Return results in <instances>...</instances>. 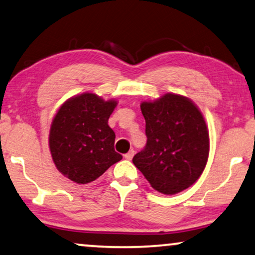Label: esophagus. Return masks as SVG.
I'll use <instances>...</instances> for the list:
<instances>
[{
  "label": "esophagus",
  "mask_w": 255,
  "mask_h": 255,
  "mask_svg": "<svg viewBox=\"0 0 255 255\" xmlns=\"http://www.w3.org/2000/svg\"><path fill=\"white\" fill-rule=\"evenodd\" d=\"M134 153H135L134 150H130V151L127 152L126 155H125V158L128 159V160H130V159L132 158V157H134Z\"/></svg>",
  "instance_id": "esophagus-1"
}]
</instances>
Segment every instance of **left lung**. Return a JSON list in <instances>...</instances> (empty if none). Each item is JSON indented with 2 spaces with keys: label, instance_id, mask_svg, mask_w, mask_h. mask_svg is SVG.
Listing matches in <instances>:
<instances>
[{
  "label": "left lung",
  "instance_id": "obj_1",
  "mask_svg": "<svg viewBox=\"0 0 255 255\" xmlns=\"http://www.w3.org/2000/svg\"><path fill=\"white\" fill-rule=\"evenodd\" d=\"M141 111L148 139L132 163L162 194L173 195L191 187L209 156V131L199 107L187 97L166 93L143 102Z\"/></svg>",
  "mask_w": 255,
  "mask_h": 255
}]
</instances>
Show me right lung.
<instances>
[{
  "mask_svg": "<svg viewBox=\"0 0 255 255\" xmlns=\"http://www.w3.org/2000/svg\"><path fill=\"white\" fill-rule=\"evenodd\" d=\"M118 102L84 92L60 106L49 129L48 144L60 173L76 184L95 181L123 159L114 150L116 134L109 118Z\"/></svg>",
  "mask_w": 255,
  "mask_h": 255,
  "instance_id": "right-lung-1",
  "label": "right lung"
}]
</instances>
